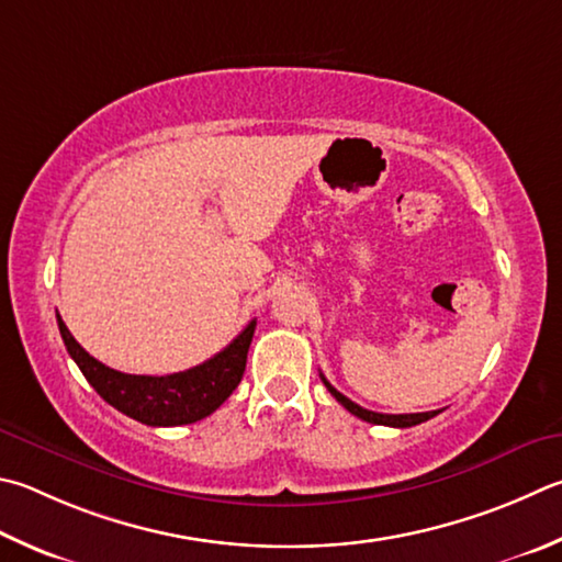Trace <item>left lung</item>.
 I'll use <instances>...</instances> for the list:
<instances>
[{
    "label": "left lung",
    "mask_w": 562,
    "mask_h": 562,
    "mask_svg": "<svg viewBox=\"0 0 562 562\" xmlns=\"http://www.w3.org/2000/svg\"><path fill=\"white\" fill-rule=\"evenodd\" d=\"M322 375V373H319ZM322 381H324V385H326V391H329L336 401H339L346 411H349L351 415H356V417H361V420H366V423H373V425H387V427H413V425H420V423H425V420H430V417H435L437 413L440 411H430V413H411V415H383V413H373V411H366V407H361V405H356L353 401H349V397L346 395H341L339 391H336V387L324 379L322 375Z\"/></svg>",
    "instance_id": "left-lung-1"
}]
</instances>
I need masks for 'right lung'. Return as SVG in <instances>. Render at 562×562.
<instances>
[{"mask_svg":"<svg viewBox=\"0 0 562 562\" xmlns=\"http://www.w3.org/2000/svg\"><path fill=\"white\" fill-rule=\"evenodd\" d=\"M56 319L70 359L78 363V369L83 371L86 381L95 387L98 395L132 420L151 427L191 425L226 403V397L236 391L246 373L248 349L255 334L252 319L226 349L201 366L171 375H132L93 359L74 339L58 314Z\"/></svg>","mask_w":562,"mask_h":562,"instance_id":"right-lung-1","label":"right lung"}]
</instances>
